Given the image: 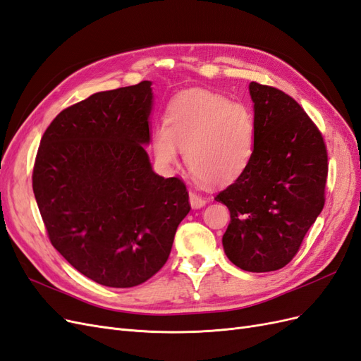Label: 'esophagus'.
<instances>
[{
  "mask_svg": "<svg viewBox=\"0 0 361 361\" xmlns=\"http://www.w3.org/2000/svg\"><path fill=\"white\" fill-rule=\"evenodd\" d=\"M206 199L203 197V195L197 194L195 191H190V203L192 207H195V209H199V207H203L206 204Z\"/></svg>",
  "mask_w": 361,
  "mask_h": 361,
  "instance_id": "34e87169",
  "label": "esophagus"
}]
</instances>
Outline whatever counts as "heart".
Listing matches in <instances>:
<instances>
[{
	"label": "heart",
	"instance_id": "heart-1",
	"mask_svg": "<svg viewBox=\"0 0 361 361\" xmlns=\"http://www.w3.org/2000/svg\"><path fill=\"white\" fill-rule=\"evenodd\" d=\"M255 120L244 105L207 92L183 93L169 106L166 126L154 133V152L162 167L185 162L199 179L227 183L244 171L253 154Z\"/></svg>",
	"mask_w": 361,
	"mask_h": 361
}]
</instances>
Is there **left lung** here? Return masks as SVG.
Wrapping results in <instances>:
<instances>
[{"label": "left lung", "instance_id": "left-lung-1", "mask_svg": "<svg viewBox=\"0 0 361 361\" xmlns=\"http://www.w3.org/2000/svg\"><path fill=\"white\" fill-rule=\"evenodd\" d=\"M255 146L244 171L215 200L231 211L228 260L250 272L277 271L298 253L325 203L329 155L321 130L276 87L250 82Z\"/></svg>", "mask_w": 361, "mask_h": 361}]
</instances>
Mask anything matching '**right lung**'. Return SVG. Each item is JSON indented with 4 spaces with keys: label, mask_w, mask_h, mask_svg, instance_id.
<instances>
[{
    "label": "right lung",
    "mask_w": 361,
    "mask_h": 361,
    "mask_svg": "<svg viewBox=\"0 0 361 361\" xmlns=\"http://www.w3.org/2000/svg\"><path fill=\"white\" fill-rule=\"evenodd\" d=\"M152 82L94 93L40 140L32 191L51 244L85 277L134 288L166 264L191 209L182 179L152 170Z\"/></svg>",
    "instance_id": "right-lung-1"
}]
</instances>
